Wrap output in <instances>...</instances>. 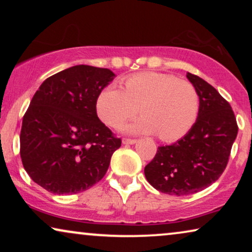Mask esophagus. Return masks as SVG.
<instances>
[{"mask_svg":"<svg viewBox=\"0 0 252 252\" xmlns=\"http://www.w3.org/2000/svg\"><path fill=\"white\" fill-rule=\"evenodd\" d=\"M134 143H136V140L127 139V137H124L123 139V144H134Z\"/></svg>","mask_w":252,"mask_h":252,"instance_id":"34e87169","label":"esophagus"}]
</instances>
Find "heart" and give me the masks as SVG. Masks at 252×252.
I'll return each instance as SVG.
<instances>
[{
  "label": "heart",
  "mask_w": 252,
  "mask_h": 252,
  "mask_svg": "<svg viewBox=\"0 0 252 252\" xmlns=\"http://www.w3.org/2000/svg\"><path fill=\"white\" fill-rule=\"evenodd\" d=\"M103 88L96 98V112L106 125L119 127L139 111L142 117L122 127L127 134H157L174 141L187 134L197 119L199 96L190 82L172 74L140 72Z\"/></svg>",
  "instance_id": "obj_1"
}]
</instances>
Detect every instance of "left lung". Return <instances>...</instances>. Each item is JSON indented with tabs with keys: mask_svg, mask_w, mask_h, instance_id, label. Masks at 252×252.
Here are the masks:
<instances>
[{
	"mask_svg": "<svg viewBox=\"0 0 252 252\" xmlns=\"http://www.w3.org/2000/svg\"><path fill=\"white\" fill-rule=\"evenodd\" d=\"M199 96L197 119L184 137L171 146L158 147L144 175L164 194L185 196L217 181L228 163L236 139V118L218 91L197 75L187 73Z\"/></svg>",
	"mask_w": 252,
	"mask_h": 252,
	"instance_id": "1",
	"label": "left lung"
}]
</instances>
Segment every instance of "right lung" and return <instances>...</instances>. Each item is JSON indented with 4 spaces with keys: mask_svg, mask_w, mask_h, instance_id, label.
<instances>
[{
    "mask_svg": "<svg viewBox=\"0 0 252 252\" xmlns=\"http://www.w3.org/2000/svg\"><path fill=\"white\" fill-rule=\"evenodd\" d=\"M115 77L109 68L75 65L42 82L20 130V157L35 184L78 194L104 177L122 140L98 119L96 98Z\"/></svg>",
    "mask_w": 252,
    "mask_h": 252,
    "instance_id": "1",
    "label": "right lung"
}]
</instances>
